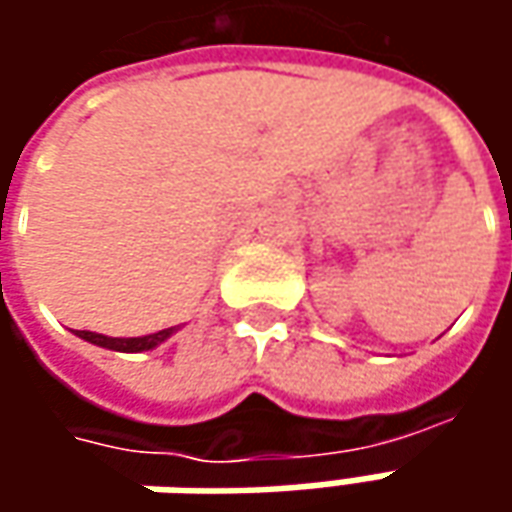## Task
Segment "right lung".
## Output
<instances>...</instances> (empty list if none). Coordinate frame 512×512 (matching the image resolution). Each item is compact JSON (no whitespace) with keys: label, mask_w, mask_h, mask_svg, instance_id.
<instances>
[{"label":"right lung","mask_w":512,"mask_h":512,"mask_svg":"<svg viewBox=\"0 0 512 512\" xmlns=\"http://www.w3.org/2000/svg\"><path fill=\"white\" fill-rule=\"evenodd\" d=\"M179 327H168V330H159V333H148V336H130V339H119V336H102V333H93V330H73L79 339L96 344V347H105V350H116V353H145L153 350L162 342H168L170 336L176 333Z\"/></svg>","instance_id":"add662e5"}]
</instances>
